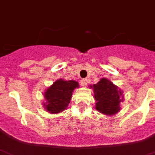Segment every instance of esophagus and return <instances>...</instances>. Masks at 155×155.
<instances>
[{
	"label": "esophagus",
	"mask_w": 155,
	"mask_h": 155,
	"mask_svg": "<svg viewBox=\"0 0 155 155\" xmlns=\"http://www.w3.org/2000/svg\"><path fill=\"white\" fill-rule=\"evenodd\" d=\"M80 84H81V86H83V87L87 86V80H86V79H82V80H80Z\"/></svg>",
	"instance_id": "obj_1"
}]
</instances>
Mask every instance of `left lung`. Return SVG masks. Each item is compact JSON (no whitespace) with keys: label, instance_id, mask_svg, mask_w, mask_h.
<instances>
[{"label":"left lung","instance_id":"1","mask_svg":"<svg viewBox=\"0 0 155 155\" xmlns=\"http://www.w3.org/2000/svg\"><path fill=\"white\" fill-rule=\"evenodd\" d=\"M91 87L94 91L95 109L97 111L105 115L112 116L120 110V103L124 101L123 91L111 81L102 78Z\"/></svg>","mask_w":155,"mask_h":155}]
</instances>
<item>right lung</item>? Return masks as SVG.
<instances>
[{
    "label": "right lung",
    "instance_id": "add662e5",
    "mask_svg": "<svg viewBox=\"0 0 155 155\" xmlns=\"http://www.w3.org/2000/svg\"><path fill=\"white\" fill-rule=\"evenodd\" d=\"M79 87V84L75 80H57L49 87L45 90L43 96L46 102L43 106L49 114H59L65 110L70 100L72 92L75 88Z\"/></svg>",
    "mask_w": 155,
    "mask_h": 155
}]
</instances>
